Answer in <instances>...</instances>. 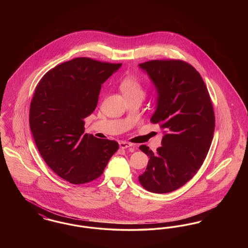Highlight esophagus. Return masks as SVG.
I'll return each instance as SVG.
<instances>
[{"mask_svg": "<svg viewBox=\"0 0 248 248\" xmlns=\"http://www.w3.org/2000/svg\"><path fill=\"white\" fill-rule=\"evenodd\" d=\"M119 145H120L121 149H127V148H129V147L132 146L131 143L126 141H121L119 143Z\"/></svg>", "mask_w": 248, "mask_h": 248, "instance_id": "esophagus-1", "label": "esophagus"}]
</instances>
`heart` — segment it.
Returning <instances> with one entry per match:
<instances>
[{"label":"heart","mask_w":248,"mask_h":248,"mask_svg":"<svg viewBox=\"0 0 248 248\" xmlns=\"http://www.w3.org/2000/svg\"><path fill=\"white\" fill-rule=\"evenodd\" d=\"M119 88L127 101L134 99L142 101L147 94L145 84L134 75H128L122 79L119 83Z\"/></svg>","instance_id":"heart-1"}]
</instances>
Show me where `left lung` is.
Returning a JSON list of instances; mask_svg holds the SVG:
<instances>
[{
	"mask_svg": "<svg viewBox=\"0 0 248 248\" xmlns=\"http://www.w3.org/2000/svg\"><path fill=\"white\" fill-rule=\"evenodd\" d=\"M140 67L158 91L151 122L165 129V136L155 154L140 146L150 160L139 180L151 192L167 193L194 177L207 155L215 130L212 101L200 73L186 61L150 60Z\"/></svg>",
	"mask_w": 248,
	"mask_h": 248,
	"instance_id": "1",
	"label": "left lung"
}]
</instances>
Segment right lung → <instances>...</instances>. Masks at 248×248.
I'll use <instances>...</instances> for the list:
<instances>
[{"mask_svg":"<svg viewBox=\"0 0 248 248\" xmlns=\"http://www.w3.org/2000/svg\"><path fill=\"white\" fill-rule=\"evenodd\" d=\"M122 66L76 58L48 71L30 107V127L48 166L71 184L100 177L119 149L114 140L84 133V119L97 105L101 84Z\"/></svg>","mask_w":248,"mask_h":248,"instance_id":"right-lung-1","label":"right lung"}]
</instances>
